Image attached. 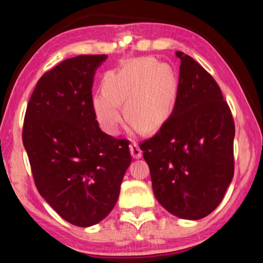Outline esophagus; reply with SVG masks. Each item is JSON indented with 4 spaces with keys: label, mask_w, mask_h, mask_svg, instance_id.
<instances>
[{
    "label": "esophagus",
    "mask_w": 263,
    "mask_h": 263,
    "mask_svg": "<svg viewBox=\"0 0 263 263\" xmlns=\"http://www.w3.org/2000/svg\"><path fill=\"white\" fill-rule=\"evenodd\" d=\"M130 152L133 159H140L142 157V151L140 149L139 145L133 142V144L130 145Z\"/></svg>",
    "instance_id": "1"
}]
</instances>
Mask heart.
Listing matches in <instances>:
<instances>
[{"instance_id": "heart-1", "label": "heart", "mask_w": 263, "mask_h": 263, "mask_svg": "<svg viewBox=\"0 0 263 263\" xmlns=\"http://www.w3.org/2000/svg\"><path fill=\"white\" fill-rule=\"evenodd\" d=\"M177 97V80L169 65L153 58L126 61L104 74L103 90L92 96L91 109L102 130L117 136L126 118L145 132L161 128Z\"/></svg>"}]
</instances>
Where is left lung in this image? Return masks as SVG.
Masks as SVG:
<instances>
[{
    "mask_svg": "<svg viewBox=\"0 0 263 263\" xmlns=\"http://www.w3.org/2000/svg\"><path fill=\"white\" fill-rule=\"evenodd\" d=\"M181 59L174 110L140 145L155 198L168 212L197 220L219 205L234 174V122L213 78L193 58Z\"/></svg>",
    "mask_w": 263,
    "mask_h": 263,
    "instance_id": "1",
    "label": "left lung"
}]
</instances>
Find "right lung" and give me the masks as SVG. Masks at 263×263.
I'll return each mask as SVG.
<instances>
[{"mask_svg":"<svg viewBox=\"0 0 263 263\" xmlns=\"http://www.w3.org/2000/svg\"><path fill=\"white\" fill-rule=\"evenodd\" d=\"M102 55L64 60L39 79L24 118L23 145L42 197L80 228L103 220L131 163L128 142L101 130L91 88Z\"/></svg>","mask_w":263,"mask_h":263,"instance_id":"1","label":"right lung"}]
</instances>
